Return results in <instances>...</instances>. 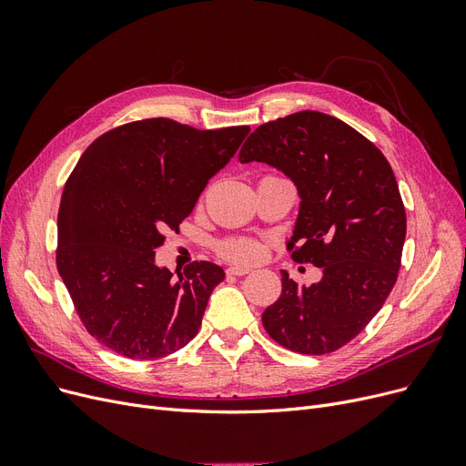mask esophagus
Segmentation results:
<instances>
[{
  "label": "esophagus",
  "mask_w": 466,
  "mask_h": 466,
  "mask_svg": "<svg viewBox=\"0 0 466 466\" xmlns=\"http://www.w3.org/2000/svg\"><path fill=\"white\" fill-rule=\"evenodd\" d=\"M248 272H252V268L250 266H243V264H233V266L228 268V274H233V276H245Z\"/></svg>",
  "instance_id": "obj_1"
}]
</instances>
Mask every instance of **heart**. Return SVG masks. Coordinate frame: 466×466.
I'll return each mask as SVG.
<instances>
[{"mask_svg":"<svg viewBox=\"0 0 466 466\" xmlns=\"http://www.w3.org/2000/svg\"><path fill=\"white\" fill-rule=\"evenodd\" d=\"M219 252L229 260L252 262L260 257V247L255 241H248V238H233V241L221 243Z\"/></svg>","mask_w":466,"mask_h":466,"instance_id":"heart-1","label":"heart"}]
</instances>
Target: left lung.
<instances>
[{
    "mask_svg": "<svg viewBox=\"0 0 466 466\" xmlns=\"http://www.w3.org/2000/svg\"><path fill=\"white\" fill-rule=\"evenodd\" d=\"M238 161L268 163L293 180L301 204L288 250L322 268L309 288L281 272L264 329L291 351L330 354L368 327L397 284L406 211L392 168L368 137L317 110L258 126Z\"/></svg>",
    "mask_w": 466,
    "mask_h": 466,
    "instance_id": "left-lung-1",
    "label": "left lung"
}]
</instances>
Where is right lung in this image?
<instances>
[{
  "label": "right lung",
  "instance_id": "1",
  "mask_svg": "<svg viewBox=\"0 0 466 466\" xmlns=\"http://www.w3.org/2000/svg\"><path fill=\"white\" fill-rule=\"evenodd\" d=\"M248 132V126L196 130L147 118L103 134L81 155L62 194L56 264L98 342L147 361L198 334L225 272L200 260L175 278L155 264V248L190 216Z\"/></svg>",
  "mask_w": 466,
  "mask_h": 466
}]
</instances>
